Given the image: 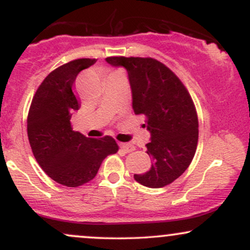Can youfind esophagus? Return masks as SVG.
<instances>
[{
    "instance_id": "esophagus-1",
    "label": "esophagus",
    "mask_w": 250,
    "mask_h": 250,
    "mask_svg": "<svg viewBox=\"0 0 250 250\" xmlns=\"http://www.w3.org/2000/svg\"><path fill=\"white\" fill-rule=\"evenodd\" d=\"M120 148L122 149L125 153H130V151L135 150V147L130 143H120Z\"/></svg>"
}]
</instances>
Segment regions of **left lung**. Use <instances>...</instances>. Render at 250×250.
I'll return each instance as SVG.
<instances>
[{
    "label": "left lung",
    "mask_w": 250,
    "mask_h": 250,
    "mask_svg": "<svg viewBox=\"0 0 250 250\" xmlns=\"http://www.w3.org/2000/svg\"><path fill=\"white\" fill-rule=\"evenodd\" d=\"M105 61L127 69L134 113L146 116L143 125L150 131L146 153L151 167L145 174H135V181L149 188L170 185L189 167L199 141V120L190 94L167 65L151 57L111 56Z\"/></svg>",
    "instance_id": "left-lung-1"
}]
</instances>
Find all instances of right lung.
<instances>
[{
	"mask_svg": "<svg viewBox=\"0 0 250 250\" xmlns=\"http://www.w3.org/2000/svg\"><path fill=\"white\" fill-rule=\"evenodd\" d=\"M95 62L77 59L51 71L37 88L28 113V139L37 163L65 187L93 180L103 160L119 150L111 136L90 139L71 128V115L80 108L71 88L80 71Z\"/></svg>",
	"mask_w": 250,
	"mask_h": 250,
	"instance_id": "1",
	"label": "right lung"
}]
</instances>
